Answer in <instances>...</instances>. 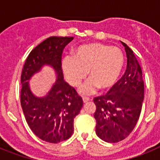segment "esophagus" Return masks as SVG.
I'll list each match as a JSON object with an SVG mask.
<instances>
[{"label": "esophagus", "mask_w": 160, "mask_h": 160, "mask_svg": "<svg viewBox=\"0 0 160 160\" xmlns=\"http://www.w3.org/2000/svg\"><path fill=\"white\" fill-rule=\"evenodd\" d=\"M82 101H83V102H84V103H87V102L90 101V98H88V97H83L82 98Z\"/></svg>", "instance_id": "34e87169"}]
</instances>
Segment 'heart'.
Wrapping results in <instances>:
<instances>
[{
    "mask_svg": "<svg viewBox=\"0 0 160 160\" xmlns=\"http://www.w3.org/2000/svg\"><path fill=\"white\" fill-rule=\"evenodd\" d=\"M123 65V53L120 49L94 42L75 48L73 57L66 56L62 60L61 69L67 82L74 87L81 84L88 71L90 79L78 90L86 95L99 88L111 89L119 78Z\"/></svg>",
    "mask_w": 160,
    "mask_h": 160,
    "instance_id": "1",
    "label": "heart"
}]
</instances>
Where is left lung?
I'll return each mask as SVG.
<instances>
[{
    "instance_id": "obj_1",
    "label": "left lung",
    "mask_w": 160,
    "mask_h": 160,
    "mask_svg": "<svg viewBox=\"0 0 160 160\" xmlns=\"http://www.w3.org/2000/svg\"><path fill=\"white\" fill-rule=\"evenodd\" d=\"M125 48L128 65L124 75L106 95L94 98L96 135L107 142L126 138L138 122L144 99L142 70L134 52Z\"/></svg>"
}]
</instances>
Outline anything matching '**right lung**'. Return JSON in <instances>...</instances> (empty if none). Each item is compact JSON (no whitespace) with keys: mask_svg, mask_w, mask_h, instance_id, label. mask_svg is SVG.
<instances>
[{"mask_svg":"<svg viewBox=\"0 0 160 160\" xmlns=\"http://www.w3.org/2000/svg\"><path fill=\"white\" fill-rule=\"evenodd\" d=\"M73 37H50L32 49L25 61L21 82V105L25 119L39 138L51 143L66 140L73 133V120L83 105L82 98L66 82L61 69L63 49ZM53 68L56 81L46 96H37L29 80L44 66Z\"/></svg>","mask_w":160,"mask_h":160,"instance_id":"1","label":"right lung"}]
</instances>
